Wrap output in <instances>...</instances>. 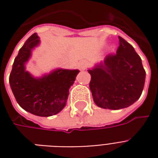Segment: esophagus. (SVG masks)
Here are the masks:
<instances>
[{"label": "esophagus", "instance_id": "34e87169", "mask_svg": "<svg viewBox=\"0 0 158 158\" xmlns=\"http://www.w3.org/2000/svg\"><path fill=\"white\" fill-rule=\"evenodd\" d=\"M79 68L81 71H85L87 68V64H86L85 61H82L79 63Z\"/></svg>", "mask_w": 158, "mask_h": 158}]
</instances>
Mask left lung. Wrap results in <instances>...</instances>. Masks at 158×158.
I'll list each match as a JSON object with an SVG mask.
<instances>
[{
  "label": "left lung",
  "mask_w": 158,
  "mask_h": 158,
  "mask_svg": "<svg viewBox=\"0 0 158 158\" xmlns=\"http://www.w3.org/2000/svg\"><path fill=\"white\" fill-rule=\"evenodd\" d=\"M115 55H107L88 72L94 102L104 109L118 110L131 106L142 93L146 71L141 59L129 43L118 37Z\"/></svg>",
  "instance_id": "8db88e82"
}]
</instances>
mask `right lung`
I'll use <instances>...</instances> for the list:
<instances>
[{"label": "right lung", "instance_id": "right-lung-1", "mask_svg": "<svg viewBox=\"0 0 158 158\" xmlns=\"http://www.w3.org/2000/svg\"><path fill=\"white\" fill-rule=\"evenodd\" d=\"M40 43L36 33L26 40L14 60L9 83L17 102L23 109L36 116L50 117L64 108L69 88L79 71L56 69L40 78L34 77L26 70L25 65Z\"/></svg>", "mask_w": 158, "mask_h": 158}]
</instances>
